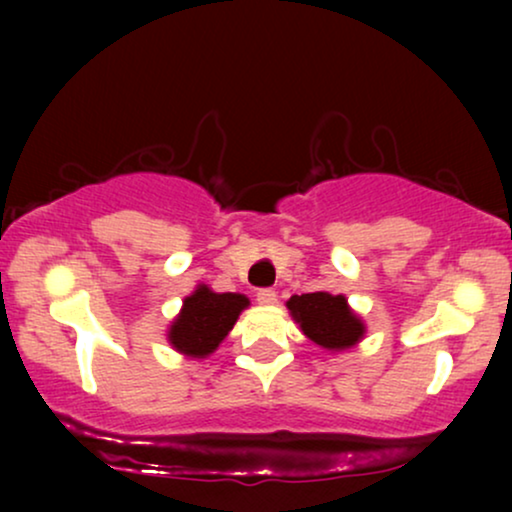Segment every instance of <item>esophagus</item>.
Listing matches in <instances>:
<instances>
[{
  "label": "esophagus",
  "instance_id": "1",
  "mask_svg": "<svg viewBox=\"0 0 512 512\" xmlns=\"http://www.w3.org/2000/svg\"><path fill=\"white\" fill-rule=\"evenodd\" d=\"M256 300H258V305H275L277 303V293L272 291V289H261L256 293Z\"/></svg>",
  "mask_w": 512,
  "mask_h": 512
}]
</instances>
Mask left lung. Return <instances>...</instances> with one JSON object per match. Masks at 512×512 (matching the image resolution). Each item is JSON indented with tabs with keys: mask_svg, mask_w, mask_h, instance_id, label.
<instances>
[{
	"mask_svg": "<svg viewBox=\"0 0 512 512\" xmlns=\"http://www.w3.org/2000/svg\"><path fill=\"white\" fill-rule=\"evenodd\" d=\"M286 310L314 345L331 354L356 347L366 335V324L342 293L333 296L328 291H314L291 296L286 300Z\"/></svg>",
	"mask_w": 512,
	"mask_h": 512,
	"instance_id": "left-lung-1",
	"label": "left lung"
}]
</instances>
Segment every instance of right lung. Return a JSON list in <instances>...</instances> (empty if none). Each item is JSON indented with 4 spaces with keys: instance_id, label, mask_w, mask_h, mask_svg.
<instances>
[{
    "instance_id": "1",
    "label": "right lung",
    "mask_w": 512,
    "mask_h": 512,
    "mask_svg": "<svg viewBox=\"0 0 512 512\" xmlns=\"http://www.w3.org/2000/svg\"><path fill=\"white\" fill-rule=\"evenodd\" d=\"M247 307L249 298L244 293H216L207 284H198L167 326V342L188 359H207Z\"/></svg>"
}]
</instances>
